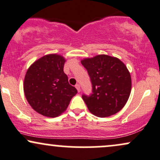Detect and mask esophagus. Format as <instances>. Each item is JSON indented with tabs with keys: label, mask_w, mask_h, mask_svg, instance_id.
Wrapping results in <instances>:
<instances>
[{
	"label": "esophagus",
	"mask_w": 160,
	"mask_h": 160,
	"mask_svg": "<svg viewBox=\"0 0 160 160\" xmlns=\"http://www.w3.org/2000/svg\"><path fill=\"white\" fill-rule=\"evenodd\" d=\"M75 87H76V89H78V92H80V90H81V89H80V85H79V84H76V86H75Z\"/></svg>",
	"instance_id": "obj_1"
}]
</instances>
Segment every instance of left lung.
I'll use <instances>...</instances> for the list:
<instances>
[{
    "label": "left lung",
    "mask_w": 160,
    "mask_h": 160,
    "mask_svg": "<svg viewBox=\"0 0 160 160\" xmlns=\"http://www.w3.org/2000/svg\"><path fill=\"white\" fill-rule=\"evenodd\" d=\"M90 78L92 93L82 98L93 115L106 117L119 112L127 102L131 92V76L118 58L99 55L82 60Z\"/></svg>",
    "instance_id": "obj_1"
}]
</instances>
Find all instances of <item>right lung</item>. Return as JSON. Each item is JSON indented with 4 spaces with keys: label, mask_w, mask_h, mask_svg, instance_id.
<instances>
[{
    "label": "right lung",
    "mask_w": 160,
    "mask_h": 160,
    "mask_svg": "<svg viewBox=\"0 0 160 160\" xmlns=\"http://www.w3.org/2000/svg\"><path fill=\"white\" fill-rule=\"evenodd\" d=\"M65 60L59 55H47L32 64L24 80V92L34 111L56 117L67 109L78 93L64 72Z\"/></svg>",
    "instance_id": "add662e5"
}]
</instances>
